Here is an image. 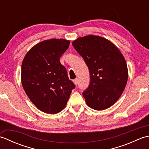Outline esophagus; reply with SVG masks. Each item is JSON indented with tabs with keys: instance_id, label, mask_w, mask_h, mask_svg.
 I'll list each match as a JSON object with an SVG mask.
<instances>
[{
	"instance_id": "esophagus-1",
	"label": "esophagus",
	"mask_w": 149,
	"mask_h": 149,
	"mask_svg": "<svg viewBox=\"0 0 149 149\" xmlns=\"http://www.w3.org/2000/svg\"><path fill=\"white\" fill-rule=\"evenodd\" d=\"M73 82H74V83L75 84V85H77L78 84V79H75L73 80Z\"/></svg>"
}]
</instances>
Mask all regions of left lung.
Segmentation results:
<instances>
[{
	"label": "left lung",
	"mask_w": 149,
	"mask_h": 149,
	"mask_svg": "<svg viewBox=\"0 0 149 149\" xmlns=\"http://www.w3.org/2000/svg\"><path fill=\"white\" fill-rule=\"evenodd\" d=\"M72 45L84 60L90 81L83 95L87 105L95 110L113 106L124 90L128 70L119 49L104 38L89 35L79 38Z\"/></svg>",
	"instance_id": "left-lung-1"
}]
</instances>
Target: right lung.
<instances>
[{
	"instance_id": "right-lung-1",
	"label": "right lung",
	"mask_w": 149,
	"mask_h": 149,
	"mask_svg": "<svg viewBox=\"0 0 149 149\" xmlns=\"http://www.w3.org/2000/svg\"><path fill=\"white\" fill-rule=\"evenodd\" d=\"M70 45L64 39L43 41L31 48L22 64L25 92L38 109L56 114L65 108L75 84L59 60Z\"/></svg>"
}]
</instances>
